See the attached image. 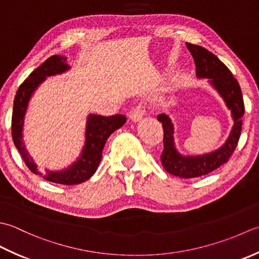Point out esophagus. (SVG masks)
<instances>
[{"mask_svg": "<svg viewBox=\"0 0 259 259\" xmlns=\"http://www.w3.org/2000/svg\"><path fill=\"white\" fill-rule=\"evenodd\" d=\"M144 108H143V106H136L133 110H132V113H131V115H130V117L132 118V120H133V122H140V120L142 119V117H143L144 116Z\"/></svg>", "mask_w": 259, "mask_h": 259, "instance_id": "obj_1", "label": "esophagus"}]
</instances>
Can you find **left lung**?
Listing matches in <instances>:
<instances>
[{"label":"left lung","mask_w":259,"mask_h":259,"mask_svg":"<svg viewBox=\"0 0 259 259\" xmlns=\"http://www.w3.org/2000/svg\"><path fill=\"white\" fill-rule=\"evenodd\" d=\"M187 48L191 52L196 63V76L200 79H208V82L224 99L234 120L228 139L219 149L201 155H182L174 142V126L171 118L166 114L157 115V119L162 123L164 131V149L161 155L163 167L172 176L191 179L205 176L229 160L238 144L245 106L239 83L228 68L202 47L187 44Z\"/></svg>","instance_id":"8db88e82"}]
</instances>
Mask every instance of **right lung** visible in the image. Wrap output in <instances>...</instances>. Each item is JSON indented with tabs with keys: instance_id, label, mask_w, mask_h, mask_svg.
Masks as SVG:
<instances>
[{
	"instance_id": "add662e5",
	"label": "right lung",
	"mask_w": 259,
	"mask_h": 259,
	"mask_svg": "<svg viewBox=\"0 0 259 259\" xmlns=\"http://www.w3.org/2000/svg\"><path fill=\"white\" fill-rule=\"evenodd\" d=\"M70 69L67 63V57L55 55L48 58L41 66L31 72L18 89L14 98V106L12 114V137L14 145L20 152L24 163L31 172L46 179L47 181L72 186L85 182L94 176L102 160V154L105 143L110 134L116 130L122 127L126 123L124 115H114L105 117L102 115L89 114L86 120L85 144H83L80 154L70 165L59 171L46 170L42 173L33 157L30 155L24 144L23 126L29 102L34 92L36 91L47 77L60 75Z\"/></svg>"
}]
</instances>
